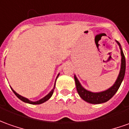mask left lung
I'll return each instance as SVG.
<instances>
[{
	"label": "left lung",
	"instance_id": "1",
	"mask_svg": "<svg viewBox=\"0 0 129 129\" xmlns=\"http://www.w3.org/2000/svg\"><path fill=\"white\" fill-rule=\"evenodd\" d=\"M118 45L119 46L121 50V69L119 72V74L117 77V81L113 86L108 88L107 90L103 91V92H99V93H93L88 90H86L84 88L82 87L79 83V80L77 79L76 76H74V80L76 83V90L79 93L80 97L85 100L87 103H89L91 104H100L105 103L108 100L111 99L112 97L114 95V94L117 93V91L120 87L121 83L124 79V75H125V71H126V59H125V56L123 53V50L121 48L119 43L117 41Z\"/></svg>",
	"mask_w": 129,
	"mask_h": 129
}]
</instances>
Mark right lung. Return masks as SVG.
I'll list each match as a JSON object with an SVG mask.
<instances>
[{
	"mask_svg": "<svg viewBox=\"0 0 129 129\" xmlns=\"http://www.w3.org/2000/svg\"><path fill=\"white\" fill-rule=\"evenodd\" d=\"M59 74L57 75V78L58 77V76H59ZM11 89H12V90L13 91V93L15 94V95L17 98H18L19 99H20V100H22V101H23V102H24V103H29V104H32V105H39V104H41V103H45L46 101H47L48 100H49L50 98V97L53 95V92H54V89H55V86H54V88H53V89L46 96H45L43 98H42V99H41V100H38V101H36V102H32V101H30L29 100H28L27 98H24V97L23 96H21L20 95H19L18 93H17L15 91V90L12 89V88H11Z\"/></svg>",
	"mask_w": 129,
	"mask_h": 129,
	"instance_id": "obj_1",
	"label": "right lung"
}]
</instances>
